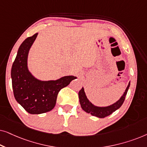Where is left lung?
I'll return each instance as SVG.
<instances>
[{
    "label": "left lung",
    "instance_id": "8db88e82",
    "mask_svg": "<svg viewBox=\"0 0 147 147\" xmlns=\"http://www.w3.org/2000/svg\"><path fill=\"white\" fill-rule=\"evenodd\" d=\"M130 84L129 82L125 90V92L124 93L123 96H122V97L120 98L119 100H118L116 103L113 104L112 105L106 106V107H98V106L93 105L89 101L87 97H86L85 92H84V88H82L81 90L79 92V93H78L81 107L87 113H89L92 114V116H96V117L102 118L109 116L112 112L116 111V110H118L122 105L124 100H125V97L126 94H127L128 88L130 87Z\"/></svg>",
    "mask_w": 147,
    "mask_h": 147
}]
</instances>
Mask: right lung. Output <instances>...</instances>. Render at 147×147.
Listing matches in <instances>:
<instances>
[{
  "label": "right lung",
  "mask_w": 147,
  "mask_h": 147,
  "mask_svg": "<svg viewBox=\"0 0 147 147\" xmlns=\"http://www.w3.org/2000/svg\"><path fill=\"white\" fill-rule=\"evenodd\" d=\"M37 34L27 38L22 43L11 69L14 96L18 103L31 114L51 111L55 107L59 92L77 78L69 76L55 81L43 82L31 75L27 68L28 53Z\"/></svg>",
  "instance_id": "obj_1"
}]
</instances>
